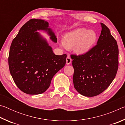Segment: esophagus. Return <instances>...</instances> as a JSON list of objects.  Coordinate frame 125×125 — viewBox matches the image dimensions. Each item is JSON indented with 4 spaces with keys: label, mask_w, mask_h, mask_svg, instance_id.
I'll use <instances>...</instances> for the list:
<instances>
[{
    "label": "esophagus",
    "mask_w": 125,
    "mask_h": 125,
    "mask_svg": "<svg viewBox=\"0 0 125 125\" xmlns=\"http://www.w3.org/2000/svg\"><path fill=\"white\" fill-rule=\"evenodd\" d=\"M72 62V59L69 56H67L66 58V64H70Z\"/></svg>",
    "instance_id": "esophagus-1"
}]
</instances>
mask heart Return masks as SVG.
I'll return each instance as SVG.
<instances>
[{
    "mask_svg": "<svg viewBox=\"0 0 125 125\" xmlns=\"http://www.w3.org/2000/svg\"><path fill=\"white\" fill-rule=\"evenodd\" d=\"M98 38L94 30L84 27L76 29L65 33L62 39V43L65 47H73L77 54H84L89 51L95 43Z\"/></svg>",
    "mask_w": 125,
    "mask_h": 125,
    "instance_id": "heart-1",
    "label": "heart"
}]
</instances>
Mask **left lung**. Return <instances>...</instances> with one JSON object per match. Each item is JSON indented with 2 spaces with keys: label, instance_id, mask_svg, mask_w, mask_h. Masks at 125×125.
I'll return each mask as SVG.
<instances>
[{
  "label": "left lung",
  "instance_id": "1",
  "mask_svg": "<svg viewBox=\"0 0 125 125\" xmlns=\"http://www.w3.org/2000/svg\"><path fill=\"white\" fill-rule=\"evenodd\" d=\"M97 45L86 53L71 55L74 68V86L82 95H98L109 87L117 73L118 48L117 42L105 25Z\"/></svg>",
  "mask_w": 125,
  "mask_h": 125
}]
</instances>
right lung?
Listing matches in <instances>:
<instances>
[{
    "label": "right lung",
    "instance_id": "right-lung-1",
    "mask_svg": "<svg viewBox=\"0 0 125 125\" xmlns=\"http://www.w3.org/2000/svg\"><path fill=\"white\" fill-rule=\"evenodd\" d=\"M38 30L47 32L50 39L57 42L48 22L33 19L23 25L12 40L8 58L10 72L15 83L22 92L30 95L45 92L53 76L66 62L67 55L55 54Z\"/></svg>",
    "mask_w": 125,
    "mask_h": 125
}]
</instances>
